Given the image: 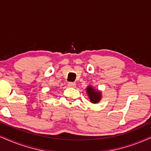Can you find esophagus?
I'll return each mask as SVG.
<instances>
[{"instance_id": "esophagus-1", "label": "esophagus", "mask_w": 151, "mask_h": 151, "mask_svg": "<svg viewBox=\"0 0 151 151\" xmlns=\"http://www.w3.org/2000/svg\"><path fill=\"white\" fill-rule=\"evenodd\" d=\"M68 86L70 88H75L76 84L74 83H73V82H69V83H68Z\"/></svg>"}]
</instances>
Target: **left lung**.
Instances as JSON below:
<instances>
[{
    "mask_svg": "<svg viewBox=\"0 0 151 151\" xmlns=\"http://www.w3.org/2000/svg\"><path fill=\"white\" fill-rule=\"evenodd\" d=\"M86 93L91 103L97 104L102 99V92L98 89L95 88L93 86L89 85L86 87Z\"/></svg>",
    "mask_w": 151,
    "mask_h": 151,
    "instance_id": "left-lung-1",
    "label": "left lung"
}]
</instances>
